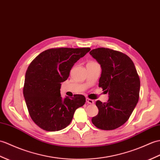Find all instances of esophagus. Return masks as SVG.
I'll use <instances>...</instances> for the list:
<instances>
[{
    "label": "esophagus",
    "instance_id": "34e87169",
    "mask_svg": "<svg viewBox=\"0 0 160 160\" xmlns=\"http://www.w3.org/2000/svg\"><path fill=\"white\" fill-rule=\"evenodd\" d=\"M86 102L88 103H90V104H93L94 103V101L91 99H89V98H87L86 99Z\"/></svg>",
    "mask_w": 160,
    "mask_h": 160
}]
</instances>
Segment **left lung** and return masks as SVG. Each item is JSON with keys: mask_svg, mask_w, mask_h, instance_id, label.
I'll use <instances>...</instances> for the list:
<instances>
[{"mask_svg": "<svg viewBox=\"0 0 160 160\" xmlns=\"http://www.w3.org/2000/svg\"><path fill=\"white\" fill-rule=\"evenodd\" d=\"M90 54L102 67L99 87L109 94L107 103L96 102L99 112L91 121L100 129L112 130L123 125L135 108L139 99L140 78L132 59L124 53L98 48Z\"/></svg>", "mask_w": 160, "mask_h": 160, "instance_id": "obj_1", "label": "left lung"}]
</instances>
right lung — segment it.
<instances>
[{
  "instance_id": "right-lung-1",
  "label": "right lung",
  "mask_w": 160,
  "mask_h": 160,
  "mask_svg": "<svg viewBox=\"0 0 160 160\" xmlns=\"http://www.w3.org/2000/svg\"><path fill=\"white\" fill-rule=\"evenodd\" d=\"M90 48H51L40 53L30 63L25 75L23 94L28 113L40 128L59 131L71 122L77 108L86 98L82 95L61 97V83L69 76L74 63Z\"/></svg>"
}]
</instances>
